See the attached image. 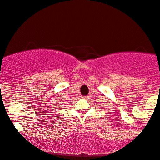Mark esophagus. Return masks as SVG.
I'll return each instance as SVG.
<instances>
[{"mask_svg":"<svg viewBox=\"0 0 160 160\" xmlns=\"http://www.w3.org/2000/svg\"><path fill=\"white\" fill-rule=\"evenodd\" d=\"M82 98H83V99H88V96H82Z\"/></svg>","mask_w":160,"mask_h":160,"instance_id":"34e87169","label":"esophagus"}]
</instances>
